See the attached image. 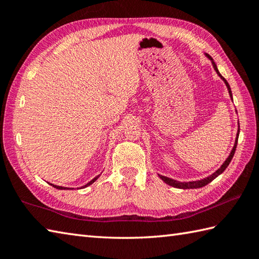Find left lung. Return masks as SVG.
I'll return each mask as SVG.
<instances>
[{
  "instance_id": "1",
  "label": "left lung",
  "mask_w": 259,
  "mask_h": 259,
  "mask_svg": "<svg viewBox=\"0 0 259 259\" xmlns=\"http://www.w3.org/2000/svg\"><path fill=\"white\" fill-rule=\"evenodd\" d=\"M206 56H207V58H209V59L211 60V63H212V65H213V69H214V71H216L217 74H218L219 76H221V78L223 79V81L225 82V84H226L227 89H228L229 96H230V98H232V100H233L232 90H230V87H229V84H228V82L226 81V79H225L224 76H223L221 73H219V71H218V69H217V65H216V63L213 62L212 58H211L210 56H209V54H206ZM238 124H239V123H238ZM238 136H239V128H238L237 137H236V141H235L234 148H233L232 152H230V155L228 156V158L226 159V160H225V162L222 164V167L219 168L216 172H213L212 175L209 176V177H207V178H203V179H201V180H196V181H188V183H180V181L174 180V179H171V178H168V177H164V176H161V175H159V177H160V178H161V179L164 181V183L168 184L169 186L176 187V188H180V189H196V188H201V187H203V186L208 185L209 183H211V181H212L214 178H217L218 176L221 175V174H223V172L225 171V169H226V168L228 167V164L230 163V161H232V159H233V157H234V155H235L236 147H237V142H238Z\"/></svg>"
}]
</instances>
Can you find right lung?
<instances>
[{"label":"right lung","mask_w":259,"mask_h":259,"mask_svg":"<svg viewBox=\"0 0 259 259\" xmlns=\"http://www.w3.org/2000/svg\"><path fill=\"white\" fill-rule=\"evenodd\" d=\"M99 176H100V175H99ZM99 176H97V177L96 178H93L91 181H89V183H88L87 185H84L83 187H82V188H85V187H88V186H90V185H92L93 183H95V181L99 178ZM51 186H53L54 187V188H57V189H67V188H65V187H61V186H56V185H52V184H50ZM69 189V188H68Z\"/></svg>","instance_id":"1"}]
</instances>
